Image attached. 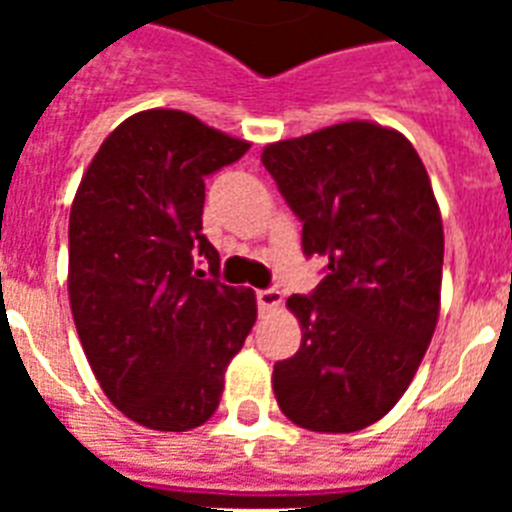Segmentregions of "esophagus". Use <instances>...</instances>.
I'll use <instances>...</instances> for the list:
<instances>
[{"label":"esophagus","instance_id":"1","mask_svg":"<svg viewBox=\"0 0 512 512\" xmlns=\"http://www.w3.org/2000/svg\"><path fill=\"white\" fill-rule=\"evenodd\" d=\"M257 308L260 311H273V308H279L281 305V292L279 289H257Z\"/></svg>","mask_w":512,"mask_h":512}]
</instances>
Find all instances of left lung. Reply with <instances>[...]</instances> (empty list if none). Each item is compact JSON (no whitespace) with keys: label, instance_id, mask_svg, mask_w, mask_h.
I'll list each match as a JSON object with an SVG mask.
<instances>
[{"label":"left lung","instance_id":"1","mask_svg":"<svg viewBox=\"0 0 512 512\" xmlns=\"http://www.w3.org/2000/svg\"><path fill=\"white\" fill-rule=\"evenodd\" d=\"M265 170L327 263L292 295L303 342L273 366L281 412L316 433H353L398 404L436 332L444 225L425 164L396 130L342 122L265 146Z\"/></svg>","mask_w":512,"mask_h":512}]
</instances>
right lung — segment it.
Listing matches in <instances>:
<instances>
[{
    "mask_svg": "<svg viewBox=\"0 0 512 512\" xmlns=\"http://www.w3.org/2000/svg\"><path fill=\"white\" fill-rule=\"evenodd\" d=\"M247 151L185 111H140L103 140L71 204L68 300L84 356L111 404L151 430L207 422L255 327V292L220 281L201 233L204 177Z\"/></svg>",
    "mask_w": 512,
    "mask_h": 512,
    "instance_id": "right-lung-1",
    "label": "right lung"
}]
</instances>
